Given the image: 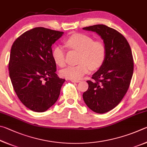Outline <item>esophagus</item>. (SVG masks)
<instances>
[{
	"label": "esophagus",
	"mask_w": 147,
	"mask_h": 147,
	"mask_svg": "<svg viewBox=\"0 0 147 147\" xmlns=\"http://www.w3.org/2000/svg\"><path fill=\"white\" fill-rule=\"evenodd\" d=\"M71 81L72 82V83H79V82H80V81L79 80H71Z\"/></svg>",
	"instance_id": "1"
}]
</instances>
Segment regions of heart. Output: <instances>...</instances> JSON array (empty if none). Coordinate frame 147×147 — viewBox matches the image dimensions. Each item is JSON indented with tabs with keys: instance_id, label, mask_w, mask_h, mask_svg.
<instances>
[{
	"instance_id": "obj_1",
	"label": "heart",
	"mask_w": 147,
	"mask_h": 147,
	"mask_svg": "<svg viewBox=\"0 0 147 147\" xmlns=\"http://www.w3.org/2000/svg\"><path fill=\"white\" fill-rule=\"evenodd\" d=\"M67 48L79 51L78 63L75 66H69L62 69V78L78 80L90 70L98 69L103 64L106 57V48L101 40H93L90 36L77 33L70 36L64 42ZM52 57L57 65H65V51L63 46H57L53 49Z\"/></svg>"
}]
</instances>
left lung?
Returning <instances> with one entry per match:
<instances>
[{
	"instance_id": "obj_1",
	"label": "left lung",
	"mask_w": 147,
	"mask_h": 147,
	"mask_svg": "<svg viewBox=\"0 0 147 147\" xmlns=\"http://www.w3.org/2000/svg\"><path fill=\"white\" fill-rule=\"evenodd\" d=\"M83 29L97 33L106 48L104 63L92 76L94 81H87L88 88L83 94L90 109L104 114L119 103L129 88L134 71L132 51L124 36L106 25Z\"/></svg>"
}]
</instances>
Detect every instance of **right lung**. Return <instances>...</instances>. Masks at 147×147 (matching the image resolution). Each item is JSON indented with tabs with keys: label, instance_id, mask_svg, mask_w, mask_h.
<instances>
[{
	"label": "right lung",
	"instance_id": "right-lung-1",
	"mask_svg": "<svg viewBox=\"0 0 147 147\" xmlns=\"http://www.w3.org/2000/svg\"><path fill=\"white\" fill-rule=\"evenodd\" d=\"M64 32L37 27L24 32L11 46L9 78L20 101L43 112L55 103L65 79L56 74L51 46Z\"/></svg>",
	"mask_w": 147,
	"mask_h": 147
}]
</instances>
